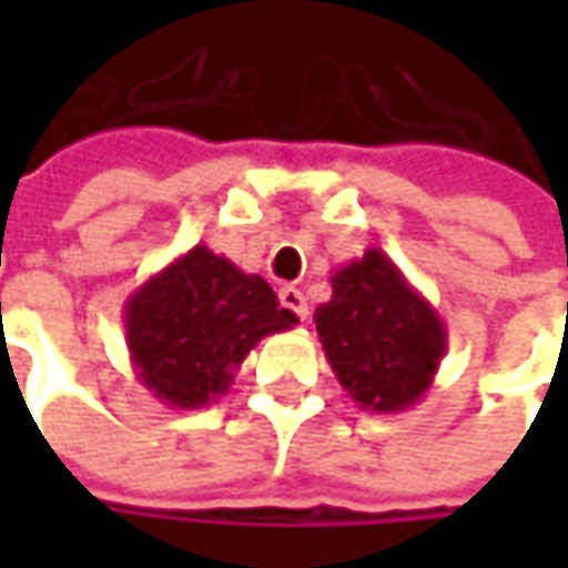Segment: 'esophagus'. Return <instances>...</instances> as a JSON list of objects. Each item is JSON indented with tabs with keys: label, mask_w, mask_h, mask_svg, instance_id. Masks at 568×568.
<instances>
[{
	"label": "esophagus",
	"mask_w": 568,
	"mask_h": 568,
	"mask_svg": "<svg viewBox=\"0 0 568 568\" xmlns=\"http://www.w3.org/2000/svg\"><path fill=\"white\" fill-rule=\"evenodd\" d=\"M277 296H281V303H284L287 310H294L296 316L303 318V322L310 318V303H306V296H303L300 287H281V294Z\"/></svg>",
	"instance_id": "1"
}]
</instances>
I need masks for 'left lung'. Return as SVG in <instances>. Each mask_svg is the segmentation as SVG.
Segmentation results:
<instances>
[{"instance_id": "obj_1", "label": "left lung", "mask_w": 568, "mask_h": 568, "mask_svg": "<svg viewBox=\"0 0 568 568\" xmlns=\"http://www.w3.org/2000/svg\"><path fill=\"white\" fill-rule=\"evenodd\" d=\"M313 318L335 379L363 410H407L446 357L436 306L376 246L332 274V300Z\"/></svg>"}]
</instances>
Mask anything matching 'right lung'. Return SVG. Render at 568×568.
I'll return each instance as SVG.
<instances>
[{
    "instance_id": "obj_1",
    "label": "right lung",
    "mask_w": 568,
    "mask_h": 568,
    "mask_svg": "<svg viewBox=\"0 0 568 568\" xmlns=\"http://www.w3.org/2000/svg\"><path fill=\"white\" fill-rule=\"evenodd\" d=\"M125 347L135 379L173 410L217 402L250 351L294 328L265 277L192 246L125 300Z\"/></svg>"
}]
</instances>
